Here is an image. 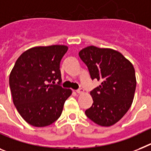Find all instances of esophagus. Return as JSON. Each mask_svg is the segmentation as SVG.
Listing matches in <instances>:
<instances>
[{
  "mask_svg": "<svg viewBox=\"0 0 151 151\" xmlns=\"http://www.w3.org/2000/svg\"><path fill=\"white\" fill-rule=\"evenodd\" d=\"M76 92H77L78 93H79V94H82V93H83V90L81 88V89L77 90V91H76Z\"/></svg>",
  "mask_w": 151,
  "mask_h": 151,
  "instance_id": "obj_1",
  "label": "esophagus"
}]
</instances>
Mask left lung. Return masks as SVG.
I'll return each instance as SVG.
<instances>
[{"mask_svg": "<svg viewBox=\"0 0 151 151\" xmlns=\"http://www.w3.org/2000/svg\"><path fill=\"white\" fill-rule=\"evenodd\" d=\"M79 57L87 66L91 79L101 81L91 92L93 103L85 114L100 126H112L132 104L137 84L134 66L111 48L87 47L79 52Z\"/></svg>", "mask_w": 151, "mask_h": 151, "instance_id": "8db88e82", "label": "left lung"}]
</instances>
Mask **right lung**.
I'll return each instance as SVG.
<instances>
[{
    "mask_svg": "<svg viewBox=\"0 0 151 151\" xmlns=\"http://www.w3.org/2000/svg\"><path fill=\"white\" fill-rule=\"evenodd\" d=\"M65 45L35 47L19 57L9 77L14 106L23 119L37 127L49 126L61 115L70 89L52 84L61 82L60 63Z\"/></svg>",
    "mask_w": 151,
    "mask_h": 151,
    "instance_id": "obj_1",
    "label": "right lung"
}]
</instances>
